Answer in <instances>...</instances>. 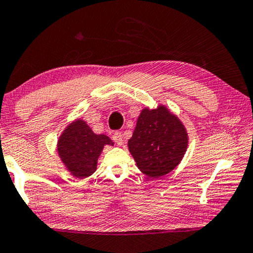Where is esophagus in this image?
<instances>
[{
	"instance_id": "esophagus-1",
	"label": "esophagus",
	"mask_w": 253,
	"mask_h": 253,
	"mask_svg": "<svg viewBox=\"0 0 253 253\" xmlns=\"http://www.w3.org/2000/svg\"><path fill=\"white\" fill-rule=\"evenodd\" d=\"M112 139H114V142L118 145H122L124 143L123 142V135H122L121 132H115L114 135H112Z\"/></svg>"
}]
</instances>
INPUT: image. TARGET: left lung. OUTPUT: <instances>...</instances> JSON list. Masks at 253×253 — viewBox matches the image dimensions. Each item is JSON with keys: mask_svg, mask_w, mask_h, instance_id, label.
Wrapping results in <instances>:
<instances>
[{"mask_svg": "<svg viewBox=\"0 0 253 253\" xmlns=\"http://www.w3.org/2000/svg\"><path fill=\"white\" fill-rule=\"evenodd\" d=\"M137 167L149 177H161L178 165L188 146V133L165 107L144 109L127 142Z\"/></svg>", "mask_w": 253, "mask_h": 253, "instance_id": "left-lung-1", "label": "left lung"}]
</instances>
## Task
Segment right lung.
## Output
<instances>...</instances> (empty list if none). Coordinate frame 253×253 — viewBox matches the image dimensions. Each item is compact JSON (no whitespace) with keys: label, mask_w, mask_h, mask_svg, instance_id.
Here are the masks:
<instances>
[{"label":"right lung","mask_w":253,"mask_h":253,"mask_svg":"<svg viewBox=\"0 0 253 253\" xmlns=\"http://www.w3.org/2000/svg\"><path fill=\"white\" fill-rule=\"evenodd\" d=\"M112 144L105 135H96L82 120L71 123L58 139L57 150L71 174L85 178L96 171L103 146Z\"/></svg>","instance_id":"obj_1"}]
</instances>
